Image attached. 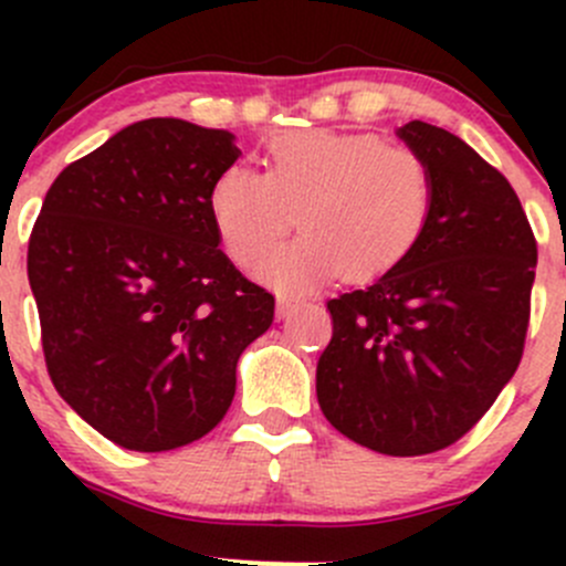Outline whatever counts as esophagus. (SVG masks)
I'll list each match as a JSON object with an SVG mask.
<instances>
[{
    "label": "esophagus",
    "mask_w": 566,
    "mask_h": 566,
    "mask_svg": "<svg viewBox=\"0 0 566 566\" xmlns=\"http://www.w3.org/2000/svg\"><path fill=\"white\" fill-rule=\"evenodd\" d=\"M298 306H301V301L293 298V295H279V298H276V315L279 317H290L295 310H298Z\"/></svg>",
    "instance_id": "34e87169"
}]
</instances>
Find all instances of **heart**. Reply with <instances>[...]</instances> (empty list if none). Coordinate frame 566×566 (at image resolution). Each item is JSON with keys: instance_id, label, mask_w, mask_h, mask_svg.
<instances>
[{"instance_id": "b5f03b06", "label": "heart", "mask_w": 566, "mask_h": 566, "mask_svg": "<svg viewBox=\"0 0 566 566\" xmlns=\"http://www.w3.org/2000/svg\"><path fill=\"white\" fill-rule=\"evenodd\" d=\"M265 172L232 164L216 175L208 210L219 243L241 268L260 265L298 218L305 232L260 268L268 284L306 290L342 271L373 282L419 247L436 182L410 147L375 134L284 130L262 150Z\"/></svg>"}]
</instances>
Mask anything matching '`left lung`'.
I'll list each match as a JSON object with an SVG mask.
<instances>
[{
	"mask_svg": "<svg viewBox=\"0 0 566 566\" xmlns=\"http://www.w3.org/2000/svg\"><path fill=\"white\" fill-rule=\"evenodd\" d=\"M399 139L436 182L413 254L328 301L317 402L350 441L419 458L460 441L521 364L536 241L515 188L460 136L413 123Z\"/></svg>",
	"mask_w": 566,
	"mask_h": 566,
	"instance_id": "left-lung-1",
	"label": "left lung"
}]
</instances>
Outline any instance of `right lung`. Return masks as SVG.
Returning a JSON list of instances; mask_svg holds the SVG:
<instances>
[{
  "instance_id": "obj_1",
  "label": "right lung",
  "mask_w": 566,
  "mask_h": 566,
  "mask_svg": "<svg viewBox=\"0 0 566 566\" xmlns=\"http://www.w3.org/2000/svg\"><path fill=\"white\" fill-rule=\"evenodd\" d=\"M238 156L230 130L153 117L45 193L27 251L45 367L117 447L169 452L208 436L235 397L238 358L271 328L273 295L219 249L208 210Z\"/></svg>"
}]
</instances>
